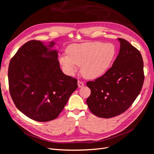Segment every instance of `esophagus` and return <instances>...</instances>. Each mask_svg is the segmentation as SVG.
<instances>
[{
  "label": "esophagus",
  "mask_w": 154,
  "mask_h": 154,
  "mask_svg": "<svg viewBox=\"0 0 154 154\" xmlns=\"http://www.w3.org/2000/svg\"><path fill=\"white\" fill-rule=\"evenodd\" d=\"M84 85V83L80 80H78V87H82V86Z\"/></svg>",
  "instance_id": "1"
}]
</instances>
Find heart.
<instances>
[{
  "mask_svg": "<svg viewBox=\"0 0 154 154\" xmlns=\"http://www.w3.org/2000/svg\"><path fill=\"white\" fill-rule=\"evenodd\" d=\"M66 53L59 57V61L67 74H74L79 66H82L85 78L96 79L110 68L116 58L117 48L112 43L87 42L70 45Z\"/></svg>",
  "mask_w": 154,
  "mask_h": 154,
  "instance_id": "obj_1",
  "label": "heart"
}]
</instances>
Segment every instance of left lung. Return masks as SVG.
I'll use <instances>...</instances> for the list:
<instances>
[{
	"mask_svg": "<svg viewBox=\"0 0 154 154\" xmlns=\"http://www.w3.org/2000/svg\"><path fill=\"white\" fill-rule=\"evenodd\" d=\"M120 48L112 66L101 77L87 82L91 94L87 104L92 114L111 118L126 111L140 94L144 80L140 51L119 38Z\"/></svg>",
	"mask_w": 154,
	"mask_h": 154,
	"instance_id": "left-lung-1",
	"label": "left lung"
}]
</instances>
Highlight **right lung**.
<instances>
[{"label": "right lung", "mask_w": 154, "mask_h": 154, "mask_svg": "<svg viewBox=\"0 0 154 154\" xmlns=\"http://www.w3.org/2000/svg\"><path fill=\"white\" fill-rule=\"evenodd\" d=\"M51 42L48 47H52ZM12 100L24 115L38 122L57 117L78 87L77 79L60 69L58 52L32 40L11 59L8 70Z\"/></svg>", "instance_id": "obj_1"}]
</instances>
